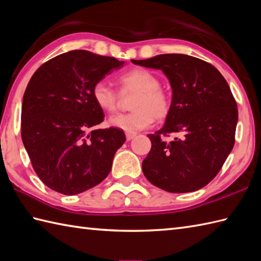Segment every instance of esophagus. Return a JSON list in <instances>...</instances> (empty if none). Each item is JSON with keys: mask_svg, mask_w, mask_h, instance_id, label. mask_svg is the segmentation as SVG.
Listing matches in <instances>:
<instances>
[{"mask_svg": "<svg viewBox=\"0 0 261 261\" xmlns=\"http://www.w3.org/2000/svg\"><path fill=\"white\" fill-rule=\"evenodd\" d=\"M135 136H136L135 133H126V140L127 141H132Z\"/></svg>", "mask_w": 261, "mask_h": 261, "instance_id": "34e87169", "label": "esophagus"}]
</instances>
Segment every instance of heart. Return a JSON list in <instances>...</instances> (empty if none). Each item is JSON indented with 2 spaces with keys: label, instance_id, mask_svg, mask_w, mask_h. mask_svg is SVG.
<instances>
[{
  "label": "heart",
  "instance_id": "b5f03b06",
  "mask_svg": "<svg viewBox=\"0 0 261 261\" xmlns=\"http://www.w3.org/2000/svg\"><path fill=\"white\" fill-rule=\"evenodd\" d=\"M121 95L135 92L132 99V113L112 116L109 124L127 133L145 129L154 119H164L171 112V99L161 88L155 73L144 68H134L117 78ZM92 99L101 111L114 113L118 107L119 95L105 82H97L91 90Z\"/></svg>",
  "mask_w": 261,
  "mask_h": 261
}]
</instances>
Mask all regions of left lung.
<instances>
[{
	"mask_svg": "<svg viewBox=\"0 0 261 261\" xmlns=\"http://www.w3.org/2000/svg\"><path fill=\"white\" fill-rule=\"evenodd\" d=\"M160 69L172 87L171 112L152 142L143 173L155 187L172 193L205 187L221 170L234 145L238 108L227 80L211 63L188 55H159L132 60ZM175 134L167 143L162 136Z\"/></svg>",
	"mask_w": 261,
	"mask_h": 261,
	"instance_id": "left-lung-1",
	"label": "left lung"
}]
</instances>
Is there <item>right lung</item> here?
<instances>
[{
	"label": "right lung",
	"mask_w": 261,
	"mask_h": 261,
	"mask_svg": "<svg viewBox=\"0 0 261 261\" xmlns=\"http://www.w3.org/2000/svg\"><path fill=\"white\" fill-rule=\"evenodd\" d=\"M123 66L124 61L113 57L72 50L33 73L23 96L21 136L33 170L51 190L82 193L111 172L125 133L115 127L92 129L103 120V112L91 90Z\"/></svg>",
	"instance_id": "right-lung-1"
}]
</instances>
